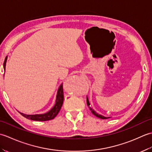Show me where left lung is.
<instances>
[{"mask_svg": "<svg viewBox=\"0 0 152 152\" xmlns=\"http://www.w3.org/2000/svg\"><path fill=\"white\" fill-rule=\"evenodd\" d=\"M87 104H88V106H89L90 110H91V112H92V114H93V115H95L96 116V117H97V118H101V119H106L109 118L104 117V116H102V115H100V114H98L97 113H96L95 111H94V110H93L91 107H90V104H89V100H88V96H87Z\"/></svg>", "mask_w": 152, "mask_h": 152, "instance_id": "left-lung-1", "label": "left lung"}]
</instances>
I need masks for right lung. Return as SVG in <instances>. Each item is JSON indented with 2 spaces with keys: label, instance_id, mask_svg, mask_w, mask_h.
Segmentation results:
<instances>
[{
  "label": "right lung",
  "instance_id": "right-lung-1",
  "mask_svg": "<svg viewBox=\"0 0 152 152\" xmlns=\"http://www.w3.org/2000/svg\"><path fill=\"white\" fill-rule=\"evenodd\" d=\"M6 60H7V57L5 58L4 62L3 63V66L5 69L6 66ZM63 84H61L59 87V89L57 91V98H56V104L53 107V108L50 111L44 114H37V115H27L23 114V113L19 112L20 114L23 116V117L26 118L27 119H29L31 120L34 121H48L53 119L56 117V115L59 112L61 108V106L63 105V101H64V95H63Z\"/></svg>",
  "mask_w": 152,
  "mask_h": 152
}]
</instances>
